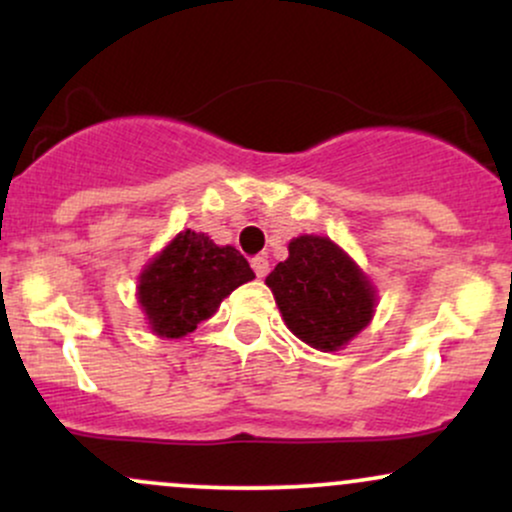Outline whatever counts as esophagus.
<instances>
[{
	"instance_id": "1",
	"label": "esophagus",
	"mask_w": 512,
	"mask_h": 512,
	"mask_svg": "<svg viewBox=\"0 0 512 512\" xmlns=\"http://www.w3.org/2000/svg\"><path fill=\"white\" fill-rule=\"evenodd\" d=\"M250 264H252V269H255L257 276H267V274H269V260H267V257H264V255L252 257Z\"/></svg>"
}]
</instances>
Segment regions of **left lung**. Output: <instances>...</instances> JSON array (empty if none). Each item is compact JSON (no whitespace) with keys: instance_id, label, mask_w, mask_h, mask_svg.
<instances>
[{"instance_id":"8db88e82","label":"left lung","mask_w":512,"mask_h":512,"mask_svg":"<svg viewBox=\"0 0 512 512\" xmlns=\"http://www.w3.org/2000/svg\"><path fill=\"white\" fill-rule=\"evenodd\" d=\"M286 327L320 351H337L373 317L375 293L330 238L291 240L289 260L267 276Z\"/></svg>"}]
</instances>
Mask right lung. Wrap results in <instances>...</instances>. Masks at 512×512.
<instances>
[{
  "label": "right lung",
  "instance_id": "obj_1",
  "mask_svg": "<svg viewBox=\"0 0 512 512\" xmlns=\"http://www.w3.org/2000/svg\"><path fill=\"white\" fill-rule=\"evenodd\" d=\"M250 279L255 272L236 248H219L204 233L182 231L144 269L139 303L156 334L182 337L209 320L223 298Z\"/></svg>",
  "mask_w": 512,
  "mask_h": 512
}]
</instances>
